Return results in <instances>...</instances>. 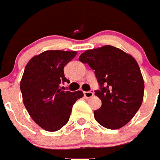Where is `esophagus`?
Instances as JSON below:
<instances>
[{
    "label": "esophagus",
    "instance_id": "esophagus-1",
    "mask_svg": "<svg viewBox=\"0 0 160 160\" xmlns=\"http://www.w3.org/2000/svg\"><path fill=\"white\" fill-rule=\"evenodd\" d=\"M83 94H84V97H85L86 98H92V97H93L94 92H92V91H88V92H84Z\"/></svg>",
    "mask_w": 160,
    "mask_h": 160
}]
</instances>
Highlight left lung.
<instances>
[{
    "label": "left lung",
    "instance_id": "8db88e82",
    "mask_svg": "<svg viewBox=\"0 0 160 160\" xmlns=\"http://www.w3.org/2000/svg\"><path fill=\"white\" fill-rule=\"evenodd\" d=\"M79 60L94 70L99 84L95 95L102 107L94 112L98 123L119 129L128 123L140 109L144 97V79L132 56L111 45L85 51Z\"/></svg>",
    "mask_w": 160,
    "mask_h": 160
}]
</instances>
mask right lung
<instances>
[{
    "mask_svg": "<svg viewBox=\"0 0 160 160\" xmlns=\"http://www.w3.org/2000/svg\"><path fill=\"white\" fill-rule=\"evenodd\" d=\"M76 54L75 51H44L25 66L20 82L23 102L31 118L45 131H56L66 125L73 104L83 97L81 91L60 89L69 82L63 68Z\"/></svg>",
    "mask_w": 160,
    "mask_h": 160,
    "instance_id": "1",
    "label": "right lung"
}]
</instances>
